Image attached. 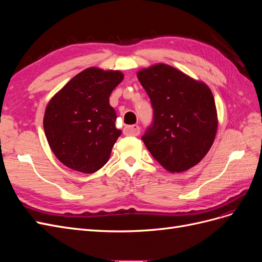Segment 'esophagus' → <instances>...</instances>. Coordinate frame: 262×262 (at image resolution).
Returning <instances> with one entry per match:
<instances>
[{"label":"esophagus","mask_w":262,"mask_h":262,"mask_svg":"<svg viewBox=\"0 0 262 262\" xmlns=\"http://www.w3.org/2000/svg\"><path fill=\"white\" fill-rule=\"evenodd\" d=\"M124 134L125 136H132L137 137L140 134V126L138 124H132V125H126L124 128Z\"/></svg>","instance_id":"34e87169"}]
</instances>
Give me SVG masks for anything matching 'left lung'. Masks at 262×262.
<instances>
[{
  "label": "left lung",
  "mask_w": 262,
  "mask_h": 262,
  "mask_svg": "<svg viewBox=\"0 0 262 262\" xmlns=\"http://www.w3.org/2000/svg\"><path fill=\"white\" fill-rule=\"evenodd\" d=\"M138 78L153 108V121L142 137L149 153L171 172L193 167L209 152L216 134L211 90L167 64L141 70Z\"/></svg>",
  "instance_id": "8db88e82"
}]
</instances>
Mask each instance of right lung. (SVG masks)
<instances>
[{
  "mask_svg": "<svg viewBox=\"0 0 262 262\" xmlns=\"http://www.w3.org/2000/svg\"><path fill=\"white\" fill-rule=\"evenodd\" d=\"M122 80L119 71L86 69L49 101L43 118L46 138L69 168L92 173L109 160L121 134L109 96Z\"/></svg>",
  "mask_w": 262,
  "mask_h": 262,
  "instance_id": "right-lung-1",
  "label": "right lung"
}]
</instances>
